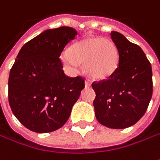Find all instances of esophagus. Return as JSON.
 I'll return each instance as SVG.
<instances>
[{"label":"esophagus","mask_w":160,"mask_h":160,"mask_svg":"<svg viewBox=\"0 0 160 160\" xmlns=\"http://www.w3.org/2000/svg\"><path fill=\"white\" fill-rule=\"evenodd\" d=\"M85 86L87 87V88H89L91 86V82L89 81V80H86L85 81Z\"/></svg>","instance_id":"1"}]
</instances>
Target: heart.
I'll return each mask as SVG.
<instances>
[{"label": "heart", "instance_id": "obj_1", "mask_svg": "<svg viewBox=\"0 0 160 160\" xmlns=\"http://www.w3.org/2000/svg\"><path fill=\"white\" fill-rule=\"evenodd\" d=\"M60 59L72 72H78L80 63L85 72L97 80L110 77L118 65V51L115 43L102 37H88L75 43L71 48H64Z\"/></svg>", "mask_w": 160, "mask_h": 160}]
</instances>
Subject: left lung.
<instances>
[{
	"mask_svg": "<svg viewBox=\"0 0 160 160\" xmlns=\"http://www.w3.org/2000/svg\"><path fill=\"white\" fill-rule=\"evenodd\" d=\"M111 38L118 51V66L107 80L93 82L96 118L110 128L135 124L145 113L152 96L151 63L138 45L112 31Z\"/></svg>",
	"mask_w": 160,
	"mask_h": 160,
	"instance_id": "left-lung-1",
	"label": "left lung"
}]
</instances>
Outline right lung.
<instances>
[{
    "label": "right lung",
    "instance_id": "add662e5",
    "mask_svg": "<svg viewBox=\"0 0 160 160\" xmlns=\"http://www.w3.org/2000/svg\"><path fill=\"white\" fill-rule=\"evenodd\" d=\"M78 34L68 26L48 29L20 49L8 77V102L26 128L49 133L62 128L85 88L80 76L64 74L59 59Z\"/></svg>",
    "mask_w": 160,
    "mask_h": 160
}]
</instances>
